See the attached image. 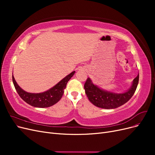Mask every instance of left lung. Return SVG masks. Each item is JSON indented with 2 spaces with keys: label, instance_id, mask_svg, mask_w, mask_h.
<instances>
[{
  "label": "left lung",
  "instance_id": "1",
  "mask_svg": "<svg viewBox=\"0 0 155 155\" xmlns=\"http://www.w3.org/2000/svg\"><path fill=\"white\" fill-rule=\"evenodd\" d=\"M139 81V74L133 81L131 87L124 93H114L105 91L93 84L88 78L84 85L85 94L93 105L105 109H115L127 102L134 94Z\"/></svg>",
  "mask_w": 155,
  "mask_h": 155
}]
</instances>
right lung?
<instances>
[{
  "instance_id": "right-lung-1",
  "label": "right lung",
  "mask_w": 155,
  "mask_h": 155,
  "mask_svg": "<svg viewBox=\"0 0 155 155\" xmlns=\"http://www.w3.org/2000/svg\"><path fill=\"white\" fill-rule=\"evenodd\" d=\"M74 74L75 71H73L52 88L41 93L27 92L18 86L13 77V75L12 76V79L14 87L18 94L28 104L35 107L45 108L54 105L61 100L63 95L64 90L66 88L68 81L74 76Z\"/></svg>"
}]
</instances>
